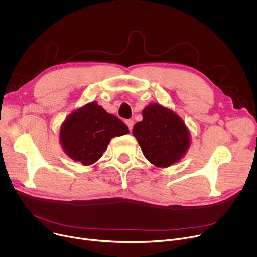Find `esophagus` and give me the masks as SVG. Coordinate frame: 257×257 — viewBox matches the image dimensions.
I'll return each instance as SVG.
<instances>
[{"label":"esophagus","mask_w":257,"mask_h":257,"mask_svg":"<svg viewBox=\"0 0 257 257\" xmlns=\"http://www.w3.org/2000/svg\"><path fill=\"white\" fill-rule=\"evenodd\" d=\"M125 123H126V125H127V126H128V128H129V130H130V131H131V130H132V128H133V125H134V122H133V121H132V120H127V121H126V122H125Z\"/></svg>","instance_id":"34e87169"}]
</instances>
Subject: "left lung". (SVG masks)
Masks as SVG:
<instances>
[{
    "label": "left lung",
    "instance_id": "obj_1",
    "mask_svg": "<svg viewBox=\"0 0 257 257\" xmlns=\"http://www.w3.org/2000/svg\"><path fill=\"white\" fill-rule=\"evenodd\" d=\"M143 120L133 127L144 157L152 164L166 168L178 162L189 148L190 138L183 121L160 104H150Z\"/></svg>",
    "mask_w": 257,
    "mask_h": 257
}]
</instances>
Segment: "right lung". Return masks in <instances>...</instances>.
I'll use <instances>...</instances> for the list:
<instances>
[{"mask_svg":"<svg viewBox=\"0 0 257 257\" xmlns=\"http://www.w3.org/2000/svg\"><path fill=\"white\" fill-rule=\"evenodd\" d=\"M128 132V127L119 118L91 102L66 119L60 138L65 153L72 160L87 166L102 157L112 137Z\"/></svg>","mask_w":257,"mask_h":257,"instance_id":"right-lung-1","label":"right lung"}]
</instances>
